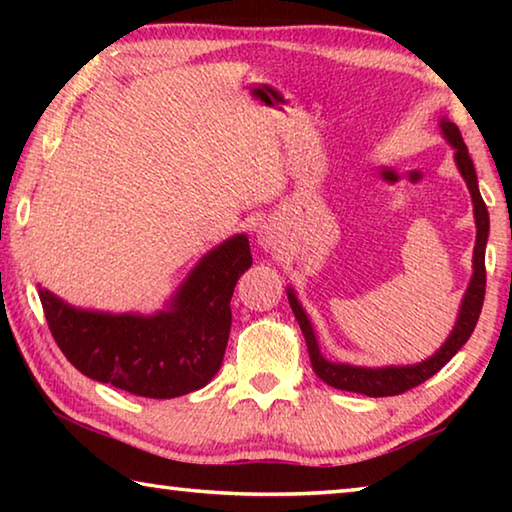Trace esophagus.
<instances>
[{
  "mask_svg": "<svg viewBox=\"0 0 512 512\" xmlns=\"http://www.w3.org/2000/svg\"><path fill=\"white\" fill-rule=\"evenodd\" d=\"M257 246L264 250H275L280 246V230L275 223H264L257 228Z\"/></svg>",
  "mask_w": 512,
  "mask_h": 512,
  "instance_id": "obj_1",
  "label": "esophagus"
}]
</instances>
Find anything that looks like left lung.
<instances>
[{"mask_svg": "<svg viewBox=\"0 0 512 512\" xmlns=\"http://www.w3.org/2000/svg\"><path fill=\"white\" fill-rule=\"evenodd\" d=\"M438 126H440V133H443V137L449 142V146L454 149V162L458 171H461L467 189H470L472 205H474V223H476L472 277H470V284H467L465 296L461 300V307H458L456 323L452 327V332H449L447 341L440 345V350H436L429 359H424L420 363H411V366H381V368L336 363V361H327L323 357L307 311L302 309L296 291L289 287L287 289L289 305L293 309V316L298 320L302 334H305L311 366H314V372L325 381V384L339 388V391L361 393L368 397H388V395H400L404 391H409V388L418 386L422 381H427L429 377L436 375V372L463 348L474 332L476 320H479L483 296H485V244H488L490 216H488V207H485L479 192V180H476L474 162L470 158V153H467V146L463 142L461 133H458L456 124H452L447 117H443Z\"/></svg>", "mask_w": 512, "mask_h": 512, "instance_id": "left-lung-1", "label": "left lung"}]
</instances>
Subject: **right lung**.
<instances>
[{"label":"right lung","instance_id":"add662e5","mask_svg":"<svg viewBox=\"0 0 512 512\" xmlns=\"http://www.w3.org/2000/svg\"><path fill=\"white\" fill-rule=\"evenodd\" d=\"M253 255L246 235H232L198 259L155 314H110L67 305L38 287L51 334L85 377L153 400L203 388L221 368L235 284Z\"/></svg>","mask_w":512,"mask_h":512}]
</instances>
